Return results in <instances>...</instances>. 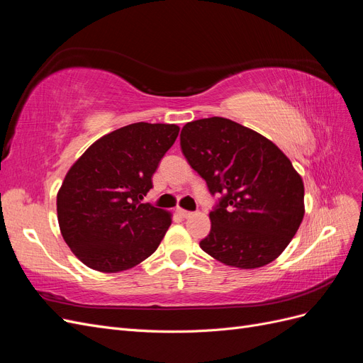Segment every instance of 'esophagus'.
Instances as JSON below:
<instances>
[{
	"label": "esophagus",
	"instance_id": "esophagus-1",
	"mask_svg": "<svg viewBox=\"0 0 363 363\" xmlns=\"http://www.w3.org/2000/svg\"><path fill=\"white\" fill-rule=\"evenodd\" d=\"M177 213H179L182 218H189V216L192 215V212L184 211V208H182V207H177Z\"/></svg>",
	"mask_w": 363,
	"mask_h": 363
}]
</instances>
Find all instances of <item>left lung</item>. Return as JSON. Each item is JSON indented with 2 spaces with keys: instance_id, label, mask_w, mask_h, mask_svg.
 Returning <instances> with one entry per match:
<instances>
[{
  "instance_id": "obj_1",
  "label": "left lung",
  "mask_w": 363,
  "mask_h": 363,
  "mask_svg": "<svg viewBox=\"0 0 363 363\" xmlns=\"http://www.w3.org/2000/svg\"><path fill=\"white\" fill-rule=\"evenodd\" d=\"M186 160L221 194L211 233L200 247L228 267L255 269L276 260L304 216V184L286 155L265 136L227 118H204L182 128Z\"/></svg>"
}]
</instances>
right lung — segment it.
<instances>
[{"instance_id":"right-lung-1","label":"right lung","mask_w":363,"mask_h":363,"mask_svg":"<svg viewBox=\"0 0 363 363\" xmlns=\"http://www.w3.org/2000/svg\"><path fill=\"white\" fill-rule=\"evenodd\" d=\"M179 131L175 124L121 127L95 140L65 175L57 192L60 233L86 267L121 272L157 250L172 215L144 199Z\"/></svg>"}]
</instances>
